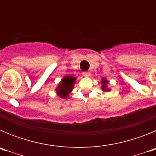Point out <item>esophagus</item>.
I'll use <instances>...</instances> for the list:
<instances>
[{
    "label": "esophagus",
    "mask_w": 156,
    "mask_h": 156,
    "mask_svg": "<svg viewBox=\"0 0 156 156\" xmlns=\"http://www.w3.org/2000/svg\"><path fill=\"white\" fill-rule=\"evenodd\" d=\"M89 75H90V73H89L88 72H84V73H83V76H88Z\"/></svg>",
    "instance_id": "obj_1"
}]
</instances>
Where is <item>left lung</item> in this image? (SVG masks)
I'll return each instance as SVG.
<instances>
[{
  "label": "left lung",
  "instance_id": "8db88e82",
  "mask_svg": "<svg viewBox=\"0 0 156 156\" xmlns=\"http://www.w3.org/2000/svg\"><path fill=\"white\" fill-rule=\"evenodd\" d=\"M101 89L105 92H108L111 90V88L108 87V81L105 78H102L101 80Z\"/></svg>",
  "mask_w": 156,
  "mask_h": 156
}]
</instances>
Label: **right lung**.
I'll return each mask as SVG.
<instances>
[{"label": "right lung", "instance_id": "1", "mask_svg": "<svg viewBox=\"0 0 156 156\" xmlns=\"http://www.w3.org/2000/svg\"><path fill=\"white\" fill-rule=\"evenodd\" d=\"M76 80V78L73 76H66L62 78L55 89L58 96L64 99L68 98L69 95L73 89Z\"/></svg>", "mask_w": 156, "mask_h": 156}]
</instances>
